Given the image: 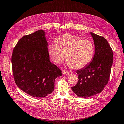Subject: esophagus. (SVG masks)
Listing matches in <instances>:
<instances>
[{
	"label": "esophagus",
	"mask_w": 124,
	"mask_h": 124,
	"mask_svg": "<svg viewBox=\"0 0 124 124\" xmlns=\"http://www.w3.org/2000/svg\"><path fill=\"white\" fill-rule=\"evenodd\" d=\"M62 74H65V75H68V74H70V72H69L68 71L66 70H62Z\"/></svg>",
	"instance_id": "1"
}]
</instances>
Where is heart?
<instances>
[{
	"label": "heart",
	"instance_id": "obj_1",
	"mask_svg": "<svg viewBox=\"0 0 124 124\" xmlns=\"http://www.w3.org/2000/svg\"><path fill=\"white\" fill-rule=\"evenodd\" d=\"M48 51L54 62L60 64L65 57L70 68L80 69L88 65L93 59L94 47L93 43L71 34H62L56 42L48 45Z\"/></svg>",
	"mask_w": 124,
	"mask_h": 124
}]
</instances>
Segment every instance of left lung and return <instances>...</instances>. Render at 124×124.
Instances as JSON below:
<instances>
[{"mask_svg": "<svg viewBox=\"0 0 124 124\" xmlns=\"http://www.w3.org/2000/svg\"><path fill=\"white\" fill-rule=\"evenodd\" d=\"M95 45L92 61L84 68L77 71L78 82L71 87L78 96L90 97L99 93L107 84L113 62L112 48L104 37L91 33Z\"/></svg>", "mask_w": 124, "mask_h": 124, "instance_id": "left-lung-1", "label": "left lung"}]
</instances>
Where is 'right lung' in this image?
<instances>
[{"mask_svg":"<svg viewBox=\"0 0 124 124\" xmlns=\"http://www.w3.org/2000/svg\"><path fill=\"white\" fill-rule=\"evenodd\" d=\"M48 44L42 30L22 37L13 49L14 79L20 89L30 96L43 98L52 93L62 71L50 61Z\"/></svg>","mask_w":124,"mask_h":124,"instance_id":"1","label":"right lung"}]
</instances>
